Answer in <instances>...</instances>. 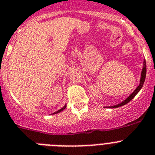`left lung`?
<instances>
[{
  "label": "left lung",
  "mask_w": 155,
  "mask_h": 155,
  "mask_svg": "<svg viewBox=\"0 0 155 155\" xmlns=\"http://www.w3.org/2000/svg\"><path fill=\"white\" fill-rule=\"evenodd\" d=\"M146 72H147L146 61H145V60H144V61H143V67L142 72H141V78H140V85L137 87V89H136L135 91H134V92L132 93V94H130V96H129V97L126 98V99L124 101H122V103L118 104H117V105L111 106V107H111V108H115V107H121V106L125 105V104H127V103H129V102H130V101H131L132 99H133V98H134V97L136 96V95H137V93H138L140 91V89L142 88L143 85V83H144V81H145V78H146Z\"/></svg>",
  "instance_id": "1"
}]
</instances>
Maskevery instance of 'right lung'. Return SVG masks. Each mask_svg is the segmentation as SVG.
<instances>
[{
    "mask_svg": "<svg viewBox=\"0 0 155 155\" xmlns=\"http://www.w3.org/2000/svg\"><path fill=\"white\" fill-rule=\"evenodd\" d=\"M65 107H66V105H64V107H62V108H61V109L58 110V111H56V112H54V114H57V113H58V112H61V111H63V110H64V108H65Z\"/></svg>",
    "mask_w": 155,
    "mask_h": 155,
    "instance_id": "1",
    "label": "right lung"
}]
</instances>
